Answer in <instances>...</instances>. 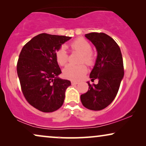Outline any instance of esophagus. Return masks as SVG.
I'll return each mask as SVG.
<instances>
[{"label": "esophagus", "mask_w": 146, "mask_h": 146, "mask_svg": "<svg viewBox=\"0 0 146 146\" xmlns=\"http://www.w3.org/2000/svg\"><path fill=\"white\" fill-rule=\"evenodd\" d=\"M71 83H72V85H76V84H78L79 82L78 81L72 80V81H71Z\"/></svg>", "instance_id": "1"}]
</instances>
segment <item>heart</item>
<instances>
[{"label": "heart", "instance_id": "obj_1", "mask_svg": "<svg viewBox=\"0 0 146 146\" xmlns=\"http://www.w3.org/2000/svg\"><path fill=\"white\" fill-rule=\"evenodd\" d=\"M70 47L72 50H76L82 54L80 62H85L91 66L94 63L95 56L92 52V46L85 39L79 38L72 42ZM56 59L60 65L64 66L68 60V55L63 46L56 51ZM87 72V68L84 64H68L63 70V75L65 78L70 80H78L82 78Z\"/></svg>", "mask_w": 146, "mask_h": 146}]
</instances>
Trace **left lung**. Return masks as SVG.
Returning a JSON list of instances; mask_svg holds the SVG:
<instances>
[{
    "instance_id": "obj_1",
    "label": "left lung",
    "mask_w": 146,
    "mask_h": 146,
    "mask_svg": "<svg viewBox=\"0 0 146 146\" xmlns=\"http://www.w3.org/2000/svg\"><path fill=\"white\" fill-rule=\"evenodd\" d=\"M98 52L94 67L90 78L98 80V84L91 85L80 96L84 106L91 110H101L112 102L119 90L124 74L122 55L115 41L105 33H91L85 35Z\"/></svg>"
}]
</instances>
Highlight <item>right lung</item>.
<instances>
[{
    "label": "right lung",
    "instance_id": "right-lung-1",
    "mask_svg": "<svg viewBox=\"0 0 146 146\" xmlns=\"http://www.w3.org/2000/svg\"><path fill=\"white\" fill-rule=\"evenodd\" d=\"M71 37L42 33L24 46L17 62L22 92L32 106L52 112L62 106L71 82L59 78L61 70L55 52Z\"/></svg>",
    "mask_w": 146,
    "mask_h": 146
}]
</instances>
